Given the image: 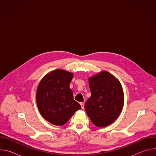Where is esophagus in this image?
I'll list each match as a JSON object with an SVG mask.
<instances>
[{
  "mask_svg": "<svg viewBox=\"0 0 156 156\" xmlns=\"http://www.w3.org/2000/svg\"><path fill=\"white\" fill-rule=\"evenodd\" d=\"M80 105H81V108H82V109H84V103H83V102H81V103H80Z\"/></svg>",
  "mask_w": 156,
  "mask_h": 156,
  "instance_id": "esophagus-1",
  "label": "esophagus"
}]
</instances>
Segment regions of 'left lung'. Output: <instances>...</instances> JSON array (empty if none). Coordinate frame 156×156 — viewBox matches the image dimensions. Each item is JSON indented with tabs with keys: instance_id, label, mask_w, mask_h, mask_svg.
Instances as JSON below:
<instances>
[{
	"instance_id": "1",
	"label": "left lung",
	"mask_w": 156,
	"mask_h": 156,
	"mask_svg": "<svg viewBox=\"0 0 156 156\" xmlns=\"http://www.w3.org/2000/svg\"><path fill=\"white\" fill-rule=\"evenodd\" d=\"M91 93L84 105L86 112L93 123L105 127L115 122L124 104V93L119 80L107 71L89 77Z\"/></svg>"
}]
</instances>
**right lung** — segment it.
<instances>
[{
  "label": "right lung",
  "mask_w": 156,
  "mask_h": 156,
  "mask_svg": "<svg viewBox=\"0 0 156 156\" xmlns=\"http://www.w3.org/2000/svg\"><path fill=\"white\" fill-rule=\"evenodd\" d=\"M73 73L62 69L49 72L39 82L36 91V104L41 116L51 123L62 126L81 108L73 99L70 83Z\"/></svg>",
  "instance_id": "add662e5"
}]
</instances>
